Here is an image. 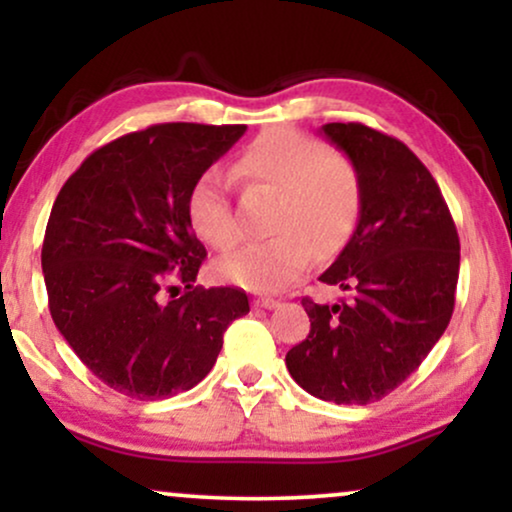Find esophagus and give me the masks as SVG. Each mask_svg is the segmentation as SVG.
Masks as SVG:
<instances>
[{
  "label": "esophagus",
  "mask_w": 512,
  "mask_h": 512,
  "mask_svg": "<svg viewBox=\"0 0 512 512\" xmlns=\"http://www.w3.org/2000/svg\"><path fill=\"white\" fill-rule=\"evenodd\" d=\"M254 305L256 307H265V310H272V307L279 305V300H275V298H256Z\"/></svg>",
  "instance_id": "1"
}]
</instances>
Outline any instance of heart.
Listing matches in <instances>:
<instances>
[{"mask_svg": "<svg viewBox=\"0 0 512 512\" xmlns=\"http://www.w3.org/2000/svg\"><path fill=\"white\" fill-rule=\"evenodd\" d=\"M235 170L251 184L275 188L268 240L249 242L216 265L223 282L249 291H284L307 270L312 249L335 256L352 240L363 212L361 170L352 158L331 153L321 139L293 128L258 135L235 160ZM195 235L216 251H230L242 240V228L230 205L228 177L205 170L186 200Z\"/></svg>", "mask_w": 512, "mask_h": 512, "instance_id": "1", "label": "heart"}]
</instances>
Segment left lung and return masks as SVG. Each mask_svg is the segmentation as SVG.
<instances>
[{
	"instance_id": "left-lung-1",
	"label": "left lung",
	"mask_w": 512,
	"mask_h": 512,
	"mask_svg": "<svg viewBox=\"0 0 512 512\" xmlns=\"http://www.w3.org/2000/svg\"><path fill=\"white\" fill-rule=\"evenodd\" d=\"M321 132L361 170L366 198L352 240L319 282L345 296L303 298L310 335L286 368L321 401H380L415 373L454 312L459 235L436 179L401 139L363 123Z\"/></svg>"
}]
</instances>
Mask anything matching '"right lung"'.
Wrapping results in <instances>:
<instances>
[{
	"mask_svg": "<svg viewBox=\"0 0 512 512\" xmlns=\"http://www.w3.org/2000/svg\"><path fill=\"white\" fill-rule=\"evenodd\" d=\"M247 125L158 123L100 146L65 181L41 247L48 310L76 356L118 394L177 396L212 370L249 312L235 286H193L207 251L188 191ZM174 278L179 299L162 296ZM178 291V290H177Z\"/></svg>",
	"mask_w": 512,
	"mask_h": 512,
	"instance_id": "obj_1",
	"label": "right lung"
}]
</instances>
